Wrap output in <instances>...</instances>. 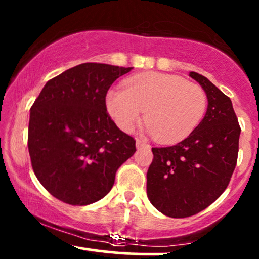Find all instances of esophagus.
I'll return each instance as SVG.
<instances>
[{"mask_svg": "<svg viewBox=\"0 0 259 259\" xmlns=\"http://www.w3.org/2000/svg\"><path fill=\"white\" fill-rule=\"evenodd\" d=\"M136 147H138V150H141V148H144V147H148V144L145 141V140L138 139L136 140Z\"/></svg>", "mask_w": 259, "mask_h": 259, "instance_id": "34e87169", "label": "esophagus"}]
</instances>
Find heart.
<instances>
[{
    "label": "heart",
    "mask_w": 259,
    "mask_h": 259,
    "mask_svg": "<svg viewBox=\"0 0 259 259\" xmlns=\"http://www.w3.org/2000/svg\"><path fill=\"white\" fill-rule=\"evenodd\" d=\"M106 106L124 132H133L144 112L145 123L154 138L177 142L200 125L207 111V95L201 86L180 76L152 72L126 79L124 90H109Z\"/></svg>",
    "instance_id": "heart-1"
}]
</instances>
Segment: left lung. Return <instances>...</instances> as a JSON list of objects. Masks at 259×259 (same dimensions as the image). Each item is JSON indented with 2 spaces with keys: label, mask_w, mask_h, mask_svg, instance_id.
Returning a JSON list of instances; mask_svg holds the SVG:
<instances>
[{
  "label": "left lung",
  "mask_w": 259,
  "mask_h": 259,
  "mask_svg": "<svg viewBox=\"0 0 259 259\" xmlns=\"http://www.w3.org/2000/svg\"><path fill=\"white\" fill-rule=\"evenodd\" d=\"M202 86L208 107L200 125L169 147H153L147 197L160 213L186 218L200 213L225 191L236 167L241 127L233 103L206 76L190 72Z\"/></svg>",
  "instance_id": "1"
}]
</instances>
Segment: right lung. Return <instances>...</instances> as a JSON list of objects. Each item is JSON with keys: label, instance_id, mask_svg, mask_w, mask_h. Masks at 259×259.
Instances as JSON below:
<instances>
[{"label": "right lung", "instance_id": "right-lung-1", "mask_svg": "<svg viewBox=\"0 0 259 259\" xmlns=\"http://www.w3.org/2000/svg\"><path fill=\"white\" fill-rule=\"evenodd\" d=\"M133 68L82 63L49 80L30 108L32 170L59 201L86 206L111 191L135 140L107 113L111 85Z\"/></svg>", "mask_w": 259, "mask_h": 259}]
</instances>
